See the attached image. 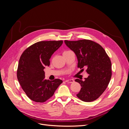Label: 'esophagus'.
Here are the masks:
<instances>
[{"mask_svg":"<svg viewBox=\"0 0 129 129\" xmlns=\"http://www.w3.org/2000/svg\"><path fill=\"white\" fill-rule=\"evenodd\" d=\"M66 82L67 83H72L74 82V81L73 80H66Z\"/></svg>","mask_w":129,"mask_h":129,"instance_id":"obj_1","label":"esophagus"}]
</instances>
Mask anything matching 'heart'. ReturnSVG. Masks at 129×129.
<instances>
[{
	"instance_id": "b5f03b06",
	"label": "heart",
	"mask_w": 129,
	"mask_h": 129,
	"mask_svg": "<svg viewBox=\"0 0 129 129\" xmlns=\"http://www.w3.org/2000/svg\"><path fill=\"white\" fill-rule=\"evenodd\" d=\"M69 52H71V51H69V50H68V51H65L63 52V53H68Z\"/></svg>"
}]
</instances>
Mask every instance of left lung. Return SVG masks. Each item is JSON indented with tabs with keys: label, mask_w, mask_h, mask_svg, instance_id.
<instances>
[{
	"label": "left lung",
	"mask_w": 129,
	"mask_h": 129,
	"mask_svg": "<svg viewBox=\"0 0 129 129\" xmlns=\"http://www.w3.org/2000/svg\"><path fill=\"white\" fill-rule=\"evenodd\" d=\"M77 58V67H87L89 74L84 81L76 79L82 87L76 96L84 102L97 99L107 88L111 77V63L105 50L99 44L89 40L64 41Z\"/></svg>",
	"instance_id": "obj_1"
}]
</instances>
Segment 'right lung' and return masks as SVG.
<instances>
[{
    "label": "right lung",
    "instance_id": "obj_1",
    "mask_svg": "<svg viewBox=\"0 0 129 129\" xmlns=\"http://www.w3.org/2000/svg\"><path fill=\"white\" fill-rule=\"evenodd\" d=\"M62 44V40L40 41L22 54L17 70L18 80L27 96L34 102H45L62 83L60 79L46 80L44 71L46 66H49L53 53Z\"/></svg>",
    "mask_w": 129,
    "mask_h": 129
}]
</instances>
